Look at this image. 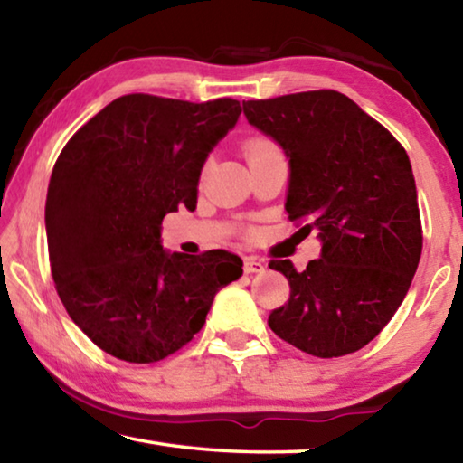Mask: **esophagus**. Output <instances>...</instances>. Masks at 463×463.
<instances>
[{"instance_id":"obj_1","label":"esophagus","mask_w":463,"mask_h":463,"mask_svg":"<svg viewBox=\"0 0 463 463\" xmlns=\"http://www.w3.org/2000/svg\"><path fill=\"white\" fill-rule=\"evenodd\" d=\"M242 269H245V273H261L265 265L260 260H255V257H247L245 263H242Z\"/></svg>"}]
</instances>
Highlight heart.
<instances>
[{
    "instance_id": "1",
    "label": "heart",
    "mask_w": 463,
    "mask_h": 463,
    "mask_svg": "<svg viewBox=\"0 0 463 463\" xmlns=\"http://www.w3.org/2000/svg\"><path fill=\"white\" fill-rule=\"evenodd\" d=\"M276 153H278L276 145H273L271 140L263 138V137H255V138H250L249 143L245 145V155H247L249 163L260 161V159H265V156H271V155H276Z\"/></svg>"
}]
</instances>
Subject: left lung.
<instances>
[{
  "label": "left lung",
  "instance_id": "8db88e82",
  "mask_svg": "<svg viewBox=\"0 0 463 463\" xmlns=\"http://www.w3.org/2000/svg\"><path fill=\"white\" fill-rule=\"evenodd\" d=\"M250 127L288 156L286 213L315 229L318 260L289 281L269 326L304 354L339 357L370 343L401 307L417 271L422 231L409 155L354 99L333 90L242 101Z\"/></svg>",
  "mask_w": 463,
  "mask_h": 463
}]
</instances>
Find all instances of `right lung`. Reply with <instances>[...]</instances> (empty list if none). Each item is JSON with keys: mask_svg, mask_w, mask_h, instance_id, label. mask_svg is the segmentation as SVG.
Wrapping results in <instances>:
<instances>
[{"mask_svg": "<svg viewBox=\"0 0 463 463\" xmlns=\"http://www.w3.org/2000/svg\"><path fill=\"white\" fill-rule=\"evenodd\" d=\"M239 116L231 98L130 93L59 155L44 208L52 279L73 323L106 354L130 364L175 354L206 323L218 289L242 276L226 250L161 245L163 216L195 208L203 163Z\"/></svg>", "mask_w": 463, "mask_h": 463, "instance_id": "obj_1", "label": "right lung"}]
</instances>
